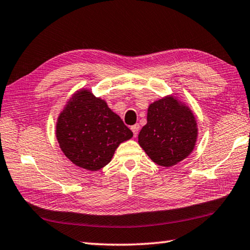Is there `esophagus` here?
I'll return each mask as SVG.
<instances>
[{
  "instance_id": "34e87169",
  "label": "esophagus",
  "mask_w": 250,
  "mask_h": 250,
  "mask_svg": "<svg viewBox=\"0 0 250 250\" xmlns=\"http://www.w3.org/2000/svg\"><path fill=\"white\" fill-rule=\"evenodd\" d=\"M139 128H140V126H139V125H134L131 126V130H132V132H133V135H134V137H137V135H138Z\"/></svg>"
}]
</instances>
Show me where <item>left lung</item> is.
Listing matches in <instances>:
<instances>
[{
	"instance_id": "8db88e82",
	"label": "left lung",
	"mask_w": 250,
	"mask_h": 250,
	"mask_svg": "<svg viewBox=\"0 0 250 250\" xmlns=\"http://www.w3.org/2000/svg\"><path fill=\"white\" fill-rule=\"evenodd\" d=\"M197 132L192 110L176 97L166 96L149 105L138 142L154 163L170 167L192 153Z\"/></svg>"
}]
</instances>
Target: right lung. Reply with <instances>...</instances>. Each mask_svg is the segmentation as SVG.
<instances>
[{"label":"right lung","instance_id":"obj_1","mask_svg":"<svg viewBox=\"0 0 250 250\" xmlns=\"http://www.w3.org/2000/svg\"><path fill=\"white\" fill-rule=\"evenodd\" d=\"M133 137L107 103L88 89L76 91L59 113L56 138L75 166L98 171L111 161L120 143Z\"/></svg>","mask_w":250,"mask_h":250}]
</instances>
